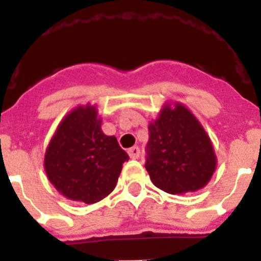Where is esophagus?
<instances>
[{
  "instance_id": "obj_1",
  "label": "esophagus",
  "mask_w": 261,
  "mask_h": 261,
  "mask_svg": "<svg viewBox=\"0 0 261 261\" xmlns=\"http://www.w3.org/2000/svg\"><path fill=\"white\" fill-rule=\"evenodd\" d=\"M128 154L132 159H137L138 156H140V147H138V146L130 147V149L128 150Z\"/></svg>"
}]
</instances>
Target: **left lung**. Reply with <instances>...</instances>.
Listing matches in <instances>:
<instances>
[{"mask_svg":"<svg viewBox=\"0 0 261 261\" xmlns=\"http://www.w3.org/2000/svg\"><path fill=\"white\" fill-rule=\"evenodd\" d=\"M145 168L159 190L171 195L204 188L216 171L211 138L195 115L181 103L165 105L149 124Z\"/></svg>","mask_w":261,"mask_h":261,"instance_id":"8db88e82","label":"left lung"}]
</instances>
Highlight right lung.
<instances>
[{
	"instance_id": "1",
	"label": "right lung",
	"mask_w": 261,
	"mask_h": 261,
	"mask_svg": "<svg viewBox=\"0 0 261 261\" xmlns=\"http://www.w3.org/2000/svg\"><path fill=\"white\" fill-rule=\"evenodd\" d=\"M95 106H78L64 116L50 138L44 170L53 187L73 201L94 204L116 187L129 156L115 136L102 130Z\"/></svg>"
}]
</instances>
